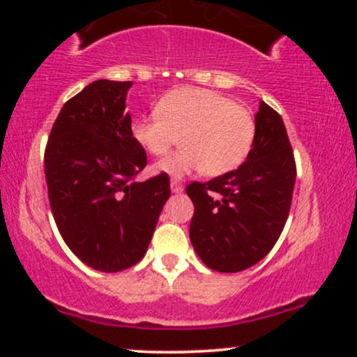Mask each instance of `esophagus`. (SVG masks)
Returning <instances> with one entry per match:
<instances>
[{"instance_id":"1","label":"esophagus","mask_w":357,"mask_h":357,"mask_svg":"<svg viewBox=\"0 0 357 357\" xmlns=\"http://www.w3.org/2000/svg\"><path fill=\"white\" fill-rule=\"evenodd\" d=\"M171 191L181 192L183 191V183L178 181V179H171Z\"/></svg>"}]
</instances>
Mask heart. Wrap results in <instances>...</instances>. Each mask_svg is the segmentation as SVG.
Here are the masks:
<instances>
[{"instance_id": "heart-1", "label": "heart", "mask_w": 357, "mask_h": 357, "mask_svg": "<svg viewBox=\"0 0 357 357\" xmlns=\"http://www.w3.org/2000/svg\"><path fill=\"white\" fill-rule=\"evenodd\" d=\"M153 116L132 122L134 141L149 154L165 155L181 136L178 153L155 165V171L181 176L203 169L221 176L247 159L255 141V119L243 105L206 89L183 87L166 93Z\"/></svg>"}]
</instances>
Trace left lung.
Segmentation results:
<instances>
[{"mask_svg": "<svg viewBox=\"0 0 357 357\" xmlns=\"http://www.w3.org/2000/svg\"><path fill=\"white\" fill-rule=\"evenodd\" d=\"M255 141L238 169L186 186L190 238L203 264L235 273L258 264L285 227L297 167L280 114L260 102Z\"/></svg>", "mask_w": 357, "mask_h": 357, "instance_id": "obj_1", "label": "left lung"}]
</instances>
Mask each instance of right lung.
Listing matches in <instances>:
<instances>
[{
    "label": "right lung",
    "mask_w": 357,
    "mask_h": 357,
    "mask_svg": "<svg viewBox=\"0 0 357 357\" xmlns=\"http://www.w3.org/2000/svg\"><path fill=\"white\" fill-rule=\"evenodd\" d=\"M130 85L89 84L65 102L45 147L48 202L61 238L84 264L109 273L144 257L171 195L166 173L136 181L147 154L130 132Z\"/></svg>",
    "instance_id": "obj_1"
}]
</instances>
